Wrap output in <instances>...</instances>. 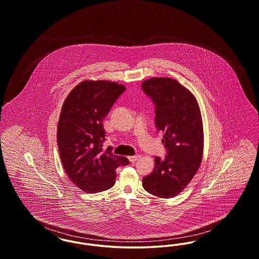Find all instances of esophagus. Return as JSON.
<instances>
[{
	"label": "esophagus",
	"mask_w": 259,
	"mask_h": 259,
	"mask_svg": "<svg viewBox=\"0 0 259 259\" xmlns=\"http://www.w3.org/2000/svg\"><path fill=\"white\" fill-rule=\"evenodd\" d=\"M138 158H139V156H131V157H128L130 161H131V162H133V163L135 162V161H136Z\"/></svg>",
	"instance_id": "1"
}]
</instances>
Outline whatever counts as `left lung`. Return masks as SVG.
Instances as JSON below:
<instances>
[{
  "label": "left lung",
  "instance_id": "8db88e82",
  "mask_svg": "<svg viewBox=\"0 0 259 259\" xmlns=\"http://www.w3.org/2000/svg\"><path fill=\"white\" fill-rule=\"evenodd\" d=\"M142 89L156 105V126L162 132L167 155L155 158L154 171L143 178V188L160 198L178 195L201 164L204 147L202 117L197 100L176 79L152 77Z\"/></svg>",
  "mask_w": 259,
  "mask_h": 259
}]
</instances>
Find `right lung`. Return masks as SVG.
<instances>
[{"instance_id": "obj_1", "label": "right lung", "mask_w": 259, "mask_h": 259, "mask_svg": "<svg viewBox=\"0 0 259 259\" xmlns=\"http://www.w3.org/2000/svg\"><path fill=\"white\" fill-rule=\"evenodd\" d=\"M125 90L117 82L85 80L68 94L60 114L57 143L63 167L81 191L95 193L112 188L116 168L130 163L125 157L103 149V120Z\"/></svg>"}]
</instances>
